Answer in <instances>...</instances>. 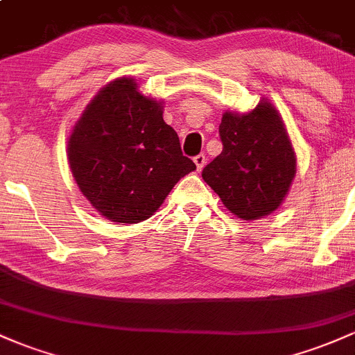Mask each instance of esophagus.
I'll list each match as a JSON object with an SVG mask.
<instances>
[{"instance_id":"obj_1","label":"esophagus","mask_w":355,"mask_h":355,"mask_svg":"<svg viewBox=\"0 0 355 355\" xmlns=\"http://www.w3.org/2000/svg\"><path fill=\"white\" fill-rule=\"evenodd\" d=\"M194 164H196V169L201 171L205 167V164H207V157H205V154H200L194 157Z\"/></svg>"}]
</instances>
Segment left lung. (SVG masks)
Returning <instances> with one entry per match:
<instances>
[{
  "label": "left lung",
  "mask_w": 355,
  "mask_h": 355,
  "mask_svg": "<svg viewBox=\"0 0 355 355\" xmlns=\"http://www.w3.org/2000/svg\"><path fill=\"white\" fill-rule=\"evenodd\" d=\"M218 132L223 150L201 173L205 182L239 218L257 220L277 209L296 174L277 110L261 101L245 115L227 112Z\"/></svg>",
  "instance_id": "left-lung-1"
}]
</instances>
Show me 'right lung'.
<instances>
[{"label": "right lung", "mask_w": 355, "mask_h": 355, "mask_svg": "<svg viewBox=\"0 0 355 355\" xmlns=\"http://www.w3.org/2000/svg\"><path fill=\"white\" fill-rule=\"evenodd\" d=\"M69 164L79 189L105 218L139 223L154 215L171 189L196 169L182 155L161 103L121 78L106 85L76 123Z\"/></svg>", "instance_id": "right-lung-1"}]
</instances>
